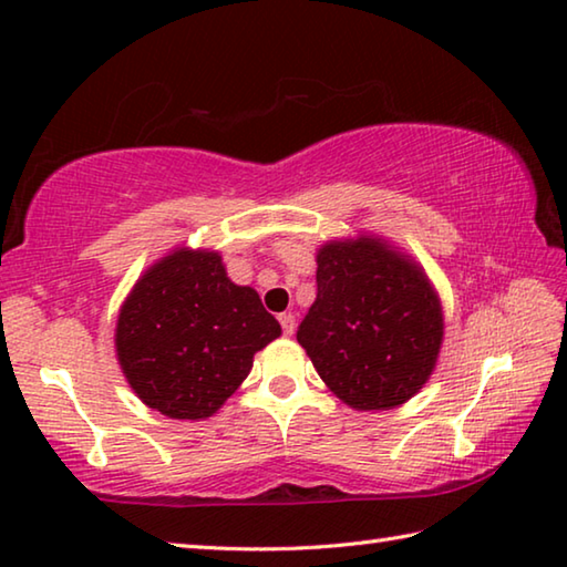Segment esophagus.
I'll return each mask as SVG.
<instances>
[{
	"label": "esophagus",
	"mask_w": 567,
	"mask_h": 567,
	"mask_svg": "<svg viewBox=\"0 0 567 567\" xmlns=\"http://www.w3.org/2000/svg\"><path fill=\"white\" fill-rule=\"evenodd\" d=\"M277 320H280V324H282V332L285 334H292L295 332V315H290V312H282L280 315V318H277Z\"/></svg>",
	"instance_id": "esophagus-1"
}]
</instances>
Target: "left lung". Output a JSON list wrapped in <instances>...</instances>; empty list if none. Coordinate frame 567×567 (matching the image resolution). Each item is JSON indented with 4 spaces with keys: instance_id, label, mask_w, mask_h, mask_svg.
Returning a JSON list of instances; mask_svg holds the SVG:
<instances>
[{
    "instance_id": "1",
    "label": "left lung",
    "mask_w": 567,
    "mask_h": 567,
    "mask_svg": "<svg viewBox=\"0 0 567 567\" xmlns=\"http://www.w3.org/2000/svg\"><path fill=\"white\" fill-rule=\"evenodd\" d=\"M297 342L342 402L390 410L433 372L443 312L420 267L378 239L330 243L318 255V297Z\"/></svg>"
}]
</instances>
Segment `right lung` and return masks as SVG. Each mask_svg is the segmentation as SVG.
<instances>
[{"label": "right lung", "instance_id": "obj_1", "mask_svg": "<svg viewBox=\"0 0 567 567\" xmlns=\"http://www.w3.org/2000/svg\"><path fill=\"white\" fill-rule=\"evenodd\" d=\"M252 287L217 252L179 249L134 287L117 320V358L142 402L175 420L209 417L243 385L252 358L280 338Z\"/></svg>", "mask_w": 567, "mask_h": 567}]
</instances>
